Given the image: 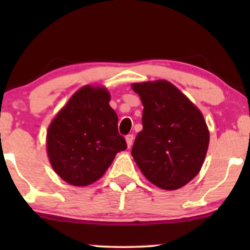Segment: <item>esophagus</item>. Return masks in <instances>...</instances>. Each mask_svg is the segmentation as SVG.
Segmentation results:
<instances>
[{
	"mask_svg": "<svg viewBox=\"0 0 250 250\" xmlns=\"http://www.w3.org/2000/svg\"><path fill=\"white\" fill-rule=\"evenodd\" d=\"M125 141H127L128 148H130L131 145H133V141H134V135L133 134H128L127 136H125Z\"/></svg>",
	"mask_w": 250,
	"mask_h": 250,
	"instance_id": "1",
	"label": "esophagus"
}]
</instances>
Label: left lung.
I'll list each match as a JSON object with an SVG mask.
<instances>
[{"instance_id": "1", "label": "left lung", "mask_w": 250, "mask_h": 250, "mask_svg": "<svg viewBox=\"0 0 250 250\" xmlns=\"http://www.w3.org/2000/svg\"><path fill=\"white\" fill-rule=\"evenodd\" d=\"M141 97L143 129L131 155L147 179L175 190L196 176L205 161L209 131L201 111L168 81L135 83Z\"/></svg>"}]
</instances>
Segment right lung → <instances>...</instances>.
Returning <instances> with one entry per match:
<instances>
[{"instance_id": "1", "label": "right lung", "mask_w": 250, "mask_h": 250, "mask_svg": "<svg viewBox=\"0 0 250 250\" xmlns=\"http://www.w3.org/2000/svg\"><path fill=\"white\" fill-rule=\"evenodd\" d=\"M109 101L107 89L85 85L74 94L48 128L50 163L70 185L80 187L95 182L115 155L127 149Z\"/></svg>"}]
</instances>
